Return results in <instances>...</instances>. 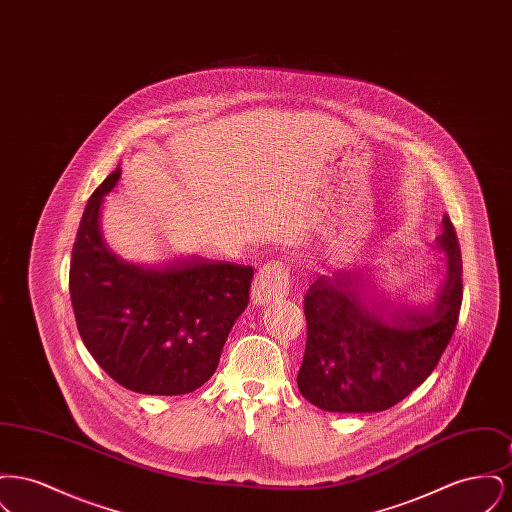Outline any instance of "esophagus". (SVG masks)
<instances>
[{
  "label": "esophagus",
  "mask_w": 512,
  "mask_h": 512,
  "mask_svg": "<svg viewBox=\"0 0 512 512\" xmlns=\"http://www.w3.org/2000/svg\"><path fill=\"white\" fill-rule=\"evenodd\" d=\"M290 272L282 263H268L253 280V301L265 305L274 299H282L290 292Z\"/></svg>",
  "instance_id": "obj_1"
}]
</instances>
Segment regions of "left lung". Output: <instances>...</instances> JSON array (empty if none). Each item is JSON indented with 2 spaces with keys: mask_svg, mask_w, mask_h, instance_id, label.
<instances>
[{
  "mask_svg": "<svg viewBox=\"0 0 512 512\" xmlns=\"http://www.w3.org/2000/svg\"><path fill=\"white\" fill-rule=\"evenodd\" d=\"M441 224L436 247L447 255V278L430 309L391 305L359 272L320 276L305 293L307 343L297 388L318 409L386 411L438 365L463 303L461 245L449 215Z\"/></svg>",
  "mask_w": 512,
  "mask_h": 512,
  "instance_id": "1",
  "label": "left lung"
}]
</instances>
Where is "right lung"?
Returning a JSON list of instances; mask_svg holds the SVG:
<instances>
[{
	"mask_svg": "<svg viewBox=\"0 0 512 512\" xmlns=\"http://www.w3.org/2000/svg\"><path fill=\"white\" fill-rule=\"evenodd\" d=\"M121 169L88 199L74 240L69 290L80 338L117 384L146 395H182L217 370L220 351L249 303L253 268L186 259L142 267L103 244L99 207Z\"/></svg>",
	"mask_w": 512,
	"mask_h": 512,
	"instance_id": "obj_1",
	"label": "right lung"
}]
</instances>
